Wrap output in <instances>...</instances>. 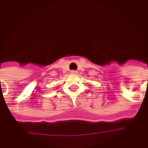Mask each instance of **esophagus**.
Segmentation results:
<instances>
[{"instance_id": "esophagus-1", "label": "esophagus", "mask_w": 148, "mask_h": 148, "mask_svg": "<svg viewBox=\"0 0 148 148\" xmlns=\"http://www.w3.org/2000/svg\"><path fill=\"white\" fill-rule=\"evenodd\" d=\"M71 74H77V71H71Z\"/></svg>"}]
</instances>
